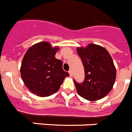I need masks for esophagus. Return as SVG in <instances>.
Masks as SVG:
<instances>
[{
  "label": "esophagus",
  "instance_id": "1",
  "mask_svg": "<svg viewBox=\"0 0 132 132\" xmlns=\"http://www.w3.org/2000/svg\"><path fill=\"white\" fill-rule=\"evenodd\" d=\"M69 76H73V72H72V71H71V70H69Z\"/></svg>",
  "mask_w": 132,
  "mask_h": 132
}]
</instances>
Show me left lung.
<instances>
[{
  "label": "left lung",
  "instance_id": "1",
  "mask_svg": "<svg viewBox=\"0 0 132 132\" xmlns=\"http://www.w3.org/2000/svg\"><path fill=\"white\" fill-rule=\"evenodd\" d=\"M77 52L84 65L85 78L82 83L74 80L80 96L90 101L104 97L112 90L116 79V69L108 52L102 46L89 44Z\"/></svg>",
  "mask_w": 132,
  "mask_h": 132
}]
</instances>
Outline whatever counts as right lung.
<instances>
[{
	"instance_id": "right-lung-1",
	"label": "right lung",
	"mask_w": 132,
	"mask_h": 132,
	"mask_svg": "<svg viewBox=\"0 0 132 132\" xmlns=\"http://www.w3.org/2000/svg\"><path fill=\"white\" fill-rule=\"evenodd\" d=\"M58 47L40 42L26 52L21 65L22 78L27 88L40 97H48L57 91L69 73L63 69V62L55 58Z\"/></svg>"
}]
</instances>
